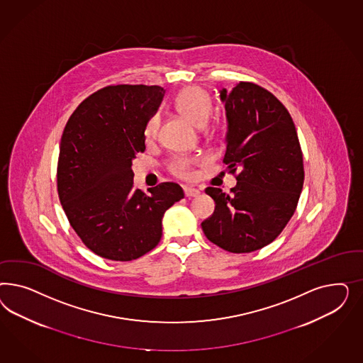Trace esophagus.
<instances>
[{
    "label": "esophagus",
    "mask_w": 363,
    "mask_h": 363,
    "mask_svg": "<svg viewBox=\"0 0 363 363\" xmlns=\"http://www.w3.org/2000/svg\"><path fill=\"white\" fill-rule=\"evenodd\" d=\"M201 194V191L196 187H185V196L187 198L198 197Z\"/></svg>",
    "instance_id": "obj_1"
}]
</instances>
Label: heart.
<instances>
[{"mask_svg": "<svg viewBox=\"0 0 363 363\" xmlns=\"http://www.w3.org/2000/svg\"><path fill=\"white\" fill-rule=\"evenodd\" d=\"M178 110L186 117L187 120L193 122L197 126L205 125L209 120L211 113V97L205 89L199 86H189L185 88L176 99ZM160 128V117L158 114L152 116L145 125V137L152 140L158 132ZM202 160L198 157H178L170 162V172L181 178H194L196 177V166L201 165Z\"/></svg>", "mask_w": 363, "mask_h": 363, "instance_id": "obj_1", "label": "heart"}]
</instances>
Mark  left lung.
I'll use <instances>...</instances> for the list:
<instances>
[{"label": "left lung", "mask_w": 363, "mask_h": 363, "mask_svg": "<svg viewBox=\"0 0 363 363\" xmlns=\"http://www.w3.org/2000/svg\"><path fill=\"white\" fill-rule=\"evenodd\" d=\"M228 132L223 162L235 174L230 194L206 187L216 209L201 223L206 238L230 253H250L272 243L297 209L303 158L296 125L269 90L240 82L220 90Z\"/></svg>", "instance_id": "obj_1"}]
</instances>
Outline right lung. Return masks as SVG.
I'll list each match as a JSON object with an SVG mask.
<instances>
[{
  "label": "right lung",
  "mask_w": 363,
  "mask_h": 363,
  "mask_svg": "<svg viewBox=\"0 0 363 363\" xmlns=\"http://www.w3.org/2000/svg\"><path fill=\"white\" fill-rule=\"evenodd\" d=\"M165 89L113 85L99 89L73 111L60 143L58 197L72 228L93 253L133 261L162 237L166 210L184 198L174 182L145 194L133 189L132 161L145 152V125Z\"/></svg>",
  "instance_id": "obj_1"
}]
</instances>
